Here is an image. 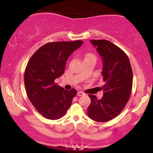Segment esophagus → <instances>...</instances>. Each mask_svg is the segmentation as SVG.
Listing matches in <instances>:
<instances>
[{"instance_id":"obj_1","label":"esophagus","mask_w":153,"mask_h":153,"mask_svg":"<svg viewBox=\"0 0 153 153\" xmlns=\"http://www.w3.org/2000/svg\"><path fill=\"white\" fill-rule=\"evenodd\" d=\"M77 95H78V96H79V97H80V96H83V95H85V93H83V92L79 91V92H78V93H77Z\"/></svg>"}]
</instances>
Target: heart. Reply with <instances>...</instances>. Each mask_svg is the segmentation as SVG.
Segmentation results:
<instances>
[{
  "label": "heart",
  "mask_w": 153,
  "mask_h": 153,
  "mask_svg": "<svg viewBox=\"0 0 153 153\" xmlns=\"http://www.w3.org/2000/svg\"><path fill=\"white\" fill-rule=\"evenodd\" d=\"M84 60H95V61H96V60H97V57H96V56L93 53H87L85 55Z\"/></svg>",
  "instance_id": "b5f03b06"
}]
</instances>
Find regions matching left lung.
<instances>
[{
	"label": "left lung",
	"mask_w": 153,
	"mask_h": 153,
	"mask_svg": "<svg viewBox=\"0 0 153 153\" xmlns=\"http://www.w3.org/2000/svg\"><path fill=\"white\" fill-rule=\"evenodd\" d=\"M91 42L103 60L104 85L101 100L88 95L91 103L88 115L96 122L104 123L118 116L126 106L132 88V70L127 54L114 44L105 39H92Z\"/></svg>",
	"instance_id": "obj_1"
}]
</instances>
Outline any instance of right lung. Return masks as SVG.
Masks as SVG:
<instances>
[{
	"mask_svg": "<svg viewBox=\"0 0 153 153\" xmlns=\"http://www.w3.org/2000/svg\"><path fill=\"white\" fill-rule=\"evenodd\" d=\"M82 44L81 40L47 43L28 62L24 72L27 95L46 118L57 120L63 116L76 95V89L66 91L54 81L64 74L68 57Z\"/></svg>",
	"mask_w": 153,
	"mask_h": 153,
	"instance_id": "obj_1",
	"label": "right lung"
}]
</instances>
